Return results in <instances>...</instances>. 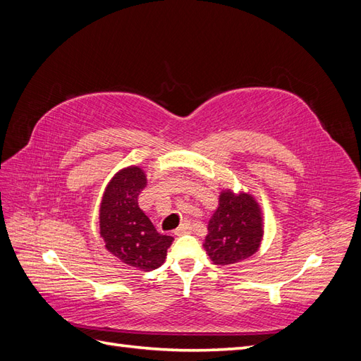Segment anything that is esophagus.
<instances>
[{
	"label": "esophagus",
	"instance_id": "esophagus-1",
	"mask_svg": "<svg viewBox=\"0 0 361 361\" xmlns=\"http://www.w3.org/2000/svg\"><path fill=\"white\" fill-rule=\"evenodd\" d=\"M190 231V223L188 221H183L178 228H176V231H174V235H176V236H180V235H185V233H187Z\"/></svg>",
	"mask_w": 361,
	"mask_h": 361
}]
</instances>
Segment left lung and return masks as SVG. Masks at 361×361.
Here are the masks:
<instances>
[{"label": "left lung", "instance_id": "8db88e82", "mask_svg": "<svg viewBox=\"0 0 361 361\" xmlns=\"http://www.w3.org/2000/svg\"><path fill=\"white\" fill-rule=\"evenodd\" d=\"M264 238V215L255 195L223 190L207 223L203 247L215 265H232L253 256Z\"/></svg>", "mask_w": 361, "mask_h": 361}]
</instances>
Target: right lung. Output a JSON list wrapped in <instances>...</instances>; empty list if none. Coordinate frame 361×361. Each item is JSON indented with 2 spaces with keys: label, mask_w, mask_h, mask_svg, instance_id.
Returning <instances> with one entry per match:
<instances>
[{
  "label": "right lung",
  "mask_w": 361,
  "mask_h": 361,
  "mask_svg": "<svg viewBox=\"0 0 361 361\" xmlns=\"http://www.w3.org/2000/svg\"><path fill=\"white\" fill-rule=\"evenodd\" d=\"M147 185L145 170L129 166L118 170L105 187L99 206V228L105 248L123 264L140 271L159 268L173 238L161 235L138 207V195Z\"/></svg>",
  "instance_id": "right-lung-1"
}]
</instances>
